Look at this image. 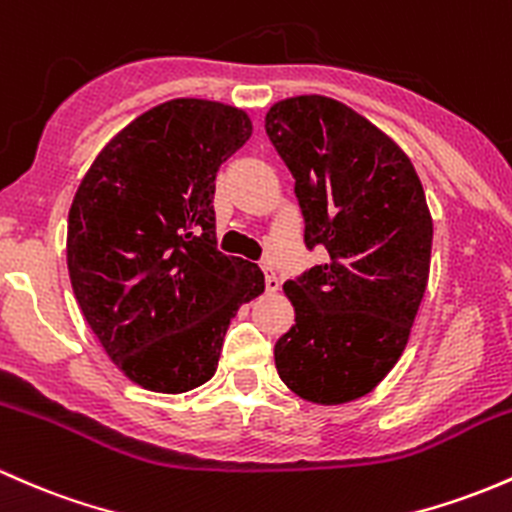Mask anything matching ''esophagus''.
I'll return each mask as SVG.
<instances>
[{
  "label": "esophagus",
  "instance_id": "34e87169",
  "mask_svg": "<svg viewBox=\"0 0 512 512\" xmlns=\"http://www.w3.org/2000/svg\"><path fill=\"white\" fill-rule=\"evenodd\" d=\"M278 288H280L278 276L271 271V268H266V290L268 293H278Z\"/></svg>",
  "mask_w": 512,
  "mask_h": 512
}]
</instances>
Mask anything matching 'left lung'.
Here are the masks:
<instances>
[{
  "label": "left lung",
  "mask_w": 512,
  "mask_h": 512,
  "mask_svg": "<svg viewBox=\"0 0 512 512\" xmlns=\"http://www.w3.org/2000/svg\"><path fill=\"white\" fill-rule=\"evenodd\" d=\"M266 134L295 178L307 249L329 261L283 285L295 324L276 342L280 381L344 405L398 364L430 278L432 214L386 131L324 95L280 100Z\"/></svg>",
  "instance_id": "1"
}]
</instances>
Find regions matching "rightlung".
I'll list each match as a JSON object with an SVG mask.
<instances>
[{
	"instance_id": "right-lung-1",
	"label": "right lung",
	"mask_w": 512,
	"mask_h": 512,
	"mask_svg": "<svg viewBox=\"0 0 512 512\" xmlns=\"http://www.w3.org/2000/svg\"><path fill=\"white\" fill-rule=\"evenodd\" d=\"M244 109L178 97L97 153L68 214V273L87 324L129 381L185 393L214 376L263 271L217 251L214 178L249 141Z\"/></svg>"
}]
</instances>
